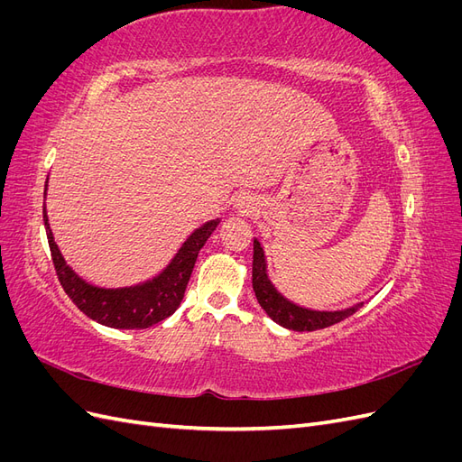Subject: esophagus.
Returning <instances> with one entry per match:
<instances>
[{"mask_svg":"<svg viewBox=\"0 0 462 462\" xmlns=\"http://www.w3.org/2000/svg\"><path fill=\"white\" fill-rule=\"evenodd\" d=\"M235 208H236V212L243 214V216H248V214L254 212V204H253V200H248V199H239V200H236Z\"/></svg>","mask_w":462,"mask_h":462,"instance_id":"34e87169","label":"esophagus"}]
</instances>
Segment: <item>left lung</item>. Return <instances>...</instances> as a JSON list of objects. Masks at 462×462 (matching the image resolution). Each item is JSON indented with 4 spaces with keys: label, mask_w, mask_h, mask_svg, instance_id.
Returning <instances> with one entry per match:
<instances>
[{
    "label": "left lung",
    "mask_w": 462,
    "mask_h": 462,
    "mask_svg": "<svg viewBox=\"0 0 462 462\" xmlns=\"http://www.w3.org/2000/svg\"><path fill=\"white\" fill-rule=\"evenodd\" d=\"M253 289L262 309L265 310L275 324L292 331H316L329 328L337 321L353 316L365 302H356L343 310H314L306 309L297 302L289 300L282 291H279L268 273V260L262 243L254 236V256H253Z\"/></svg>",
    "instance_id": "obj_1"
}]
</instances>
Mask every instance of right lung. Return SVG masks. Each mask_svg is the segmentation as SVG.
<instances>
[{"label":"right lung","instance_id":"right-lung-1","mask_svg":"<svg viewBox=\"0 0 462 462\" xmlns=\"http://www.w3.org/2000/svg\"><path fill=\"white\" fill-rule=\"evenodd\" d=\"M48 192V179L46 190ZM221 217L209 219L194 229L185 243L179 246L175 256L165 268L146 282L127 287H100L80 277L63 258L61 250L53 239L50 219L44 204V227L51 250V260L58 272L60 283L77 309L85 312L97 324L116 329H146L158 321L171 316L185 297V289L190 279L194 262L200 248L212 236Z\"/></svg>","mask_w":462,"mask_h":462}]
</instances>
